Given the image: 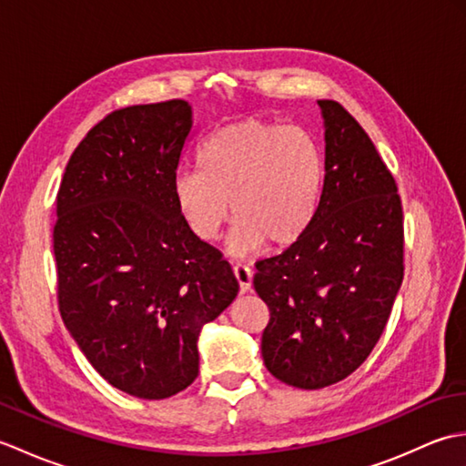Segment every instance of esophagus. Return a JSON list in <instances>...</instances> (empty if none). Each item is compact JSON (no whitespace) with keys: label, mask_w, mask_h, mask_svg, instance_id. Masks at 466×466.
<instances>
[{"label":"esophagus","mask_w":466,"mask_h":466,"mask_svg":"<svg viewBox=\"0 0 466 466\" xmlns=\"http://www.w3.org/2000/svg\"><path fill=\"white\" fill-rule=\"evenodd\" d=\"M234 276H236V282H238L240 286V294L248 292L250 286H252V270L248 268V266H234Z\"/></svg>","instance_id":"34e87169"}]
</instances>
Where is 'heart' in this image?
<instances>
[{
	"label": "heart",
	"instance_id": "obj_1",
	"mask_svg": "<svg viewBox=\"0 0 466 466\" xmlns=\"http://www.w3.org/2000/svg\"><path fill=\"white\" fill-rule=\"evenodd\" d=\"M198 170L177 172L172 194L198 240L212 242L236 218L228 250L248 256L268 244L290 248L320 202L324 157L302 127L250 117L216 130L198 150Z\"/></svg>",
	"mask_w": 466,
	"mask_h": 466
}]
</instances>
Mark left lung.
<instances>
[{
    "mask_svg": "<svg viewBox=\"0 0 466 466\" xmlns=\"http://www.w3.org/2000/svg\"><path fill=\"white\" fill-rule=\"evenodd\" d=\"M319 106L324 184L314 220L289 250L256 262L254 276L270 310L266 369L304 390L339 382L369 359L404 276L397 182L339 102Z\"/></svg>",
    "mask_w": 466,
    "mask_h": 466,
    "instance_id": "8db88e82",
    "label": "left lung"
}]
</instances>
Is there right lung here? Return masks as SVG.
I'll return each instance as SVG.
<instances>
[{
    "label": "right lung",
    "instance_id": "obj_1",
    "mask_svg": "<svg viewBox=\"0 0 466 466\" xmlns=\"http://www.w3.org/2000/svg\"><path fill=\"white\" fill-rule=\"evenodd\" d=\"M190 132L184 100L116 110L76 147L57 190L62 320L107 382L147 400L196 380L202 326L238 294L230 264L174 202Z\"/></svg>",
    "mask_w": 466,
    "mask_h": 466
}]
</instances>
